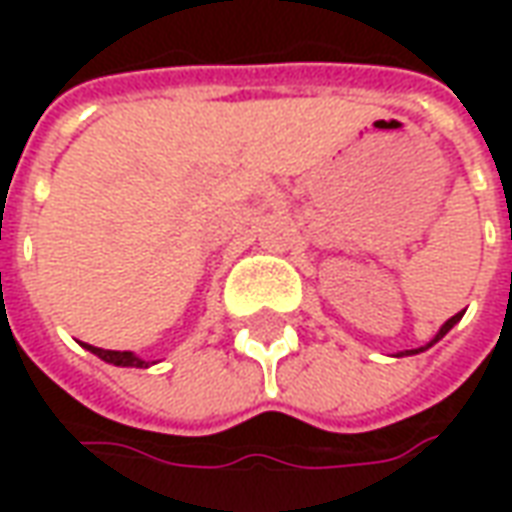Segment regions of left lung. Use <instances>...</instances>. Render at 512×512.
Wrapping results in <instances>:
<instances>
[{
	"mask_svg": "<svg viewBox=\"0 0 512 512\" xmlns=\"http://www.w3.org/2000/svg\"><path fill=\"white\" fill-rule=\"evenodd\" d=\"M461 315H463V312H458V315H452L450 321H447V323H444V326H441L439 332H436V337H433V340H430V343L419 345V348H411V351H400V354H397V356H414V354H422V351H428L430 345H436V343H439L441 337H444V334L450 332V329H452V326H455V323L461 321Z\"/></svg>",
	"mask_w": 512,
	"mask_h": 512,
	"instance_id": "1",
	"label": "left lung"
}]
</instances>
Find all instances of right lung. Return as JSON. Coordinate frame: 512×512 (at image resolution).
<instances>
[{
    "label": "right lung",
    "mask_w": 512,
    "mask_h": 512,
    "mask_svg": "<svg viewBox=\"0 0 512 512\" xmlns=\"http://www.w3.org/2000/svg\"><path fill=\"white\" fill-rule=\"evenodd\" d=\"M90 354H95L98 359H104V362H109V365L115 367H150L156 365V362H147V359H142V356L131 354V351H104V348H95V345H87L82 343Z\"/></svg>",
    "instance_id": "1"
}]
</instances>
